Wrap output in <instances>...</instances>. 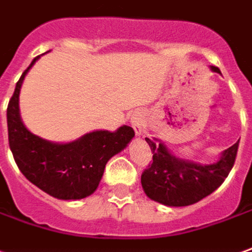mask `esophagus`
Segmentation results:
<instances>
[{"label": "esophagus", "mask_w": 252, "mask_h": 252, "mask_svg": "<svg viewBox=\"0 0 252 252\" xmlns=\"http://www.w3.org/2000/svg\"><path fill=\"white\" fill-rule=\"evenodd\" d=\"M131 125H133V127H134L135 134H142V131H144V121H142V118H141L140 115H133V117H131Z\"/></svg>", "instance_id": "obj_1"}]
</instances>
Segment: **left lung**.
<instances>
[{"instance_id": "8db88e82", "label": "left lung", "mask_w": 252, "mask_h": 252, "mask_svg": "<svg viewBox=\"0 0 252 252\" xmlns=\"http://www.w3.org/2000/svg\"><path fill=\"white\" fill-rule=\"evenodd\" d=\"M210 70L221 74L220 69ZM153 153V163L141 175L148 197L165 206H189L217 190L225 180L236 158L239 141L221 153L213 164H201L172 155L158 138H145Z\"/></svg>"}]
</instances>
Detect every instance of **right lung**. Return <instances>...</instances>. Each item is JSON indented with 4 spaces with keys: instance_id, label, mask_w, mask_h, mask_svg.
<instances>
[{
    "instance_id": "1",
    "label": "right lung",
    "mask_w": 252,
    "mask_h": 252,
    "mask_svg": "<svg viewBox=\"0 0 252 252\" xmlns=\"http://www.w3.org/2000/svg\"><path fill=\"white\" fill-rule=\"evenodd\" d=\"M39 57L33 58L21 74L9 100V146L21 174L32 185L58 199H83L94 194L107 161L127 146L134 130L123 125L115 131L96 130L65 144L51 142L31 133L21 121L19 96L27 73Z\"/></svg>"
}]
</instances>
